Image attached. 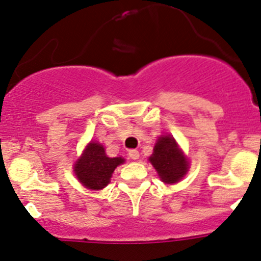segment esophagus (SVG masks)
I'll list each match as a JSON object with an SVG mask.
<instances>
[{
	"mask_svg": "<svg viewBox=\"0 0 261 261\" xmlns=\"http://www.w3.org/2000/svg\"><path fill=\"white\" fill-rule=\"evenodd\" d=\"M129 158L130 159H133V160H137V159H139V151L138 150H136V149H132V150H129Z\"/></svg>",
	"mask_w": 261,
	"mask_h": 261,
	"instance_id": "1",
	"label": "esophagus"
}]
</instances>
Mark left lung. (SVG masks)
<instances>
[{"label":"left lung","mask_w":261,"mask_h":261,"mask_svg":"<svg viewBox=\"0 0 261 261\" xmlns=\"http://www.w3.org/2000/svg\"><path fill=\"white\" fill-rule=\"evenodd\" d=\"M149 162L156 170L160 180L168 185L178 182L189 171L190 165L184 151L178 148L176 140L170 134L159 137Z\"/></svg>","instance_id":"left-lung-1"}]
</instances>
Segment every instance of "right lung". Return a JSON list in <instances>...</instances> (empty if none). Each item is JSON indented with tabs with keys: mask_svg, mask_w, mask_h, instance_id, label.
Here are the masks:
<instances>
[{
	"mask_svg": "<svg viewBox=\"0 0 261 261\" xmlns=\"http://www.w3.org/2000/svg\"><path fill=\"white\" fill-rule=\"evenodd\" d=\"M123 163L122 156H107L103 145L91 142L74 164V172L86 189L102 190L110 184L115 169Z\"/></svg>",
	"mask_w": 261,
	"mask_h": 261,
	"instance_id": "1",
	"label": "right lung"
}]
</instances>
